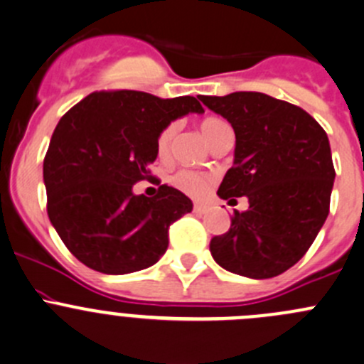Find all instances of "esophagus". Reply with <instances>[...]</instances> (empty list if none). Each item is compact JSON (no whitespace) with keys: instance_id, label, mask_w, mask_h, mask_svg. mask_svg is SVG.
I'll return each instance as SVG.
<instances>
[{"instance_id":"34e87169","label":"esophagus","mask_w":364,"mask_h":364,"mask_svg":"<svg viewBox=\"0 0 364 364\" xmlns=\"http://www.w3.org/2000/svg\"><path fill=\"white\" fill-rule=\"evenodd\" d=\"M193 210H194V213H207V210H208V207L207 205H203V203H194V207H193Z\"/></svg>"}]
</instances>
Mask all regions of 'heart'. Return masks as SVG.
Segmentation results:
<instances>
[{
    "label": "heart",
    "mask_w": 364,
    "mask_h": 364,
    "mask_svg": "<svg viewBox=\"0 0 364 364\" xmlns=\"http://www.w3.org/2000/svg\"><path fill=\"white\" fill-rule=\"evenodd\" d=\"M230 127L226 122L219 121V119H207V121L201 122V133L203 136L207 138L208 144H212L213 138L220 133L223 129ZM175 133H177V124H170L164 127L163 131L157 136V154L161 157H164L168 154L171 147V141H173ZM175 187L183 191L186 194L193 198H201L208 193L210 186H212L213 177L208 173H200V171H193V170H181L173 175L171 178Z\"/></svg>",
    "instance_id": "1"
}]
</instances>
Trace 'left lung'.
Here are the masks:
<instances>
[{
  "label": "left lung",
  "mask_w": 364,
  "mask_h": 364,
  "mask_svg": "<svg viewBox=\"0 0 364 364\" xmlns=\"http://www.w3.org/2000/svg\"><path fill=\"white\" fill-rule=\"evenodd\" d=\"M201 101L237 136L233 166L217 194L249 200L230 231L212 238V257L249 279L280 275L305 256L329 213L335 168L328 134L303 108L263 92Z\"/></svg>",
  "instance_id": "8db88e82"
}]
</instances>
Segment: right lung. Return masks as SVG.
I'll return each mask as SVG.
<instances>
[{"instance_id": "add662e5", "label": "right lung", "mask_w": 364, "mask_h": 364, "mask_svg": "<svg viewBox=\"0 0 364 364\" xmlns=\"http://www.w3.org/2000/svg\"><path fill=\"white\" fill-rule=\"evenodd\" d=\"M203 112L194 96L101 91L63 115L43 161V183L48 219L78 261L108 275L159 261L168 228L193 201L166 183L154 198L134 194L133 186L151 177L161 131Z\"/></svg>"}]
</instances>
